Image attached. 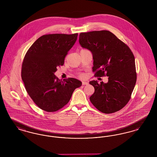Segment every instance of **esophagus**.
I'll return each instance as SVG.
<instances>
[{
	"label": "esophagus",
	"mask_w": 157,
	"mask_h": 157,
	"mask_svg": "<svg viewBox=\"0 0 157 157\" xmlns=\"http://www.w3.org/2000/svg\"><path fill=\"white\" fill-rule=\"evenodd\" d=\"M82 85H88V82H85V81H82Z\"/></svg>",
	"instance_id": "34e87169"
}]
</instances>
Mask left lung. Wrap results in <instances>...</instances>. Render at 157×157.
<instances>
[{
  "mask_svg": "<svg viewBox=\"0 0 157 157\" xmlns=\"http://www.w3.org/2000/svg\"><path fill=\"white\" fill-rule=\"evenodd\" d=\"M79 42L92 52L95 76H108V82L90 81L95 89L90 101L104 113L117 112L131 99L136 81L135 58L130 48L108 30L82 32Z\"/></svg>",
  "mask_w": 157,
  "mask_h": 157,
  "instance_id": "left-lung-1",
  "label": "left lung"
}]
</instances>
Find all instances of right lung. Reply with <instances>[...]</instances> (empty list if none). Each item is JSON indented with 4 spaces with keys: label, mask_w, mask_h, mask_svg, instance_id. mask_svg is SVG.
Wrapping results in <instances>:
<instances>
[{
    "label": "right lung",
    "mask_w": 157,
    "mask_h": 157,
    "mask_svg": "<svg viewBox=\"0 0 157 157\" xmlns=\"http://www.w3.org/2000/svg\"><path fill=\"white\" fill-rule=\"evenodd\" d=\"M78 33L48 34L39 37L26 53L21 76L25 89L35 104L46 112H55L69 101L80 81L59 79L54 73L62 66Z\"/></svg>",
    "instance_id": "right-lung-1"
}]
</instances>
